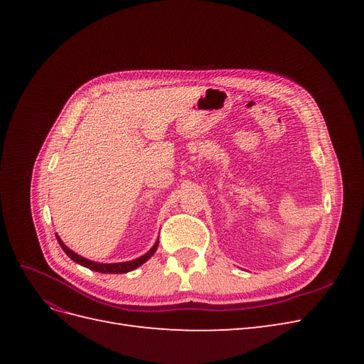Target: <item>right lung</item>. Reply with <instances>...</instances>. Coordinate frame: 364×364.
Wrapping results in <instances>:
<instances>
[{"mask_svg": "<svg viewBox=\"0 0 364 364\" xmlns=\"http://www.w3.org/2000/svg\"><path fill=\"white\" fill-rule=\"evenodd\" d=\"M56 238H58V241H59L60 247L63 249V252L67 253V255H68L73 261L79 262L80 266L87 267L90 270L100 272V273H127V272H130V270H135L136 267H139V266H141V264H144L149 258H151L153 253L156 252V249H158V243H159V241H156V245L153 246V247L146 253V255H142V257H139V258H136V259H134V261H127V262H115V264H102V262H94V261L86 259V258H83V257H80V255H77V253H74L71 249H68L67 246L63 245V241H62L59 237H56Z\"/></svg>", "mask_w": 364, "mask_h": 364, "instance_id": "right-lung-1", "label": "right lung"}]
</instances>
